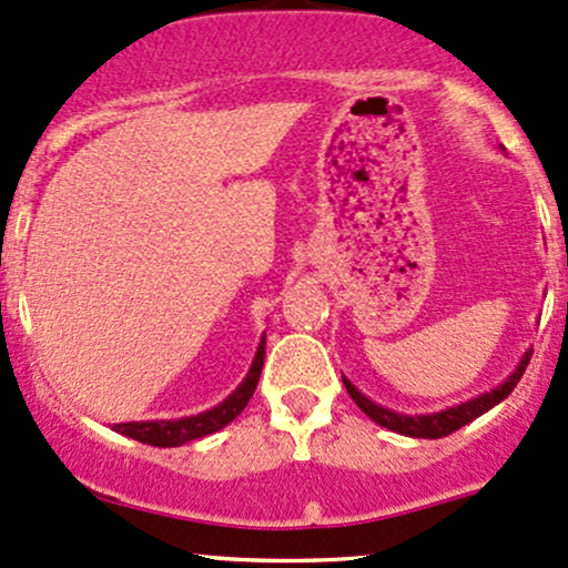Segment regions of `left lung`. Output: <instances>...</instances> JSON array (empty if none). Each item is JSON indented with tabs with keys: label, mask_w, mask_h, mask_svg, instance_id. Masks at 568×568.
<instances>
[{
	"label": "left lung",
	"mask_w": 568,
	"mask_h": 568,
	"mask_svg": "<svg viewBox=\"0 0 568 568\" xmlns=\"http://www.w3.org/2000/svg\"><path fill=\"white\" fill-rule=\"evenodd\" d=\"M529 359H531V349H526L521 362L516 365V371L510 373L503 384H497L495 388H489V392L474 396V399L460 402V405L439 409V413H420V415L396 413V409H388L384 405H378V402L367 399V396L362 394L349 378H346V375H344V386H346V392H349L352 399L357 402V407L362 409V413H365L371 420L378 423V426L388 428V432H396L402 436H413V439H442V436H449L453 432H457V428L468 426L470 420L479 418V415L489 413L495 405H500L505 396L514 392L518 381H521Z\"/></svg>",
	"instance_id": "left-lung-1"
}]
</instances>
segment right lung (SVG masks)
Wrapping results in <instances>:
<instances>
[{"label":"right lung","instance_id":"right-lung-1","mask_svg":"<svg viewBox=\"0 0 568 568\" xmlns=\"http://www.w3.org/2000/svg\"><path fill=\"white\" fill-rule=\"evenodd\" d=\"M264 344L266 336H262L256 346L254 362H251L248 375L243 378V384L232 392L227 399L219 402L216 407L206 409V413L197 415H187V418H176V420H129V423H115L113 432L121 436H129V439H136L142 444H150V447H182V444L201 439V436H209L224 428L227 423H232L237 415L243 413L248 399L256 392L258 375H262L264 367Z\"/></svg>","mask_w":568,"mask_h":568}]
</instances>
